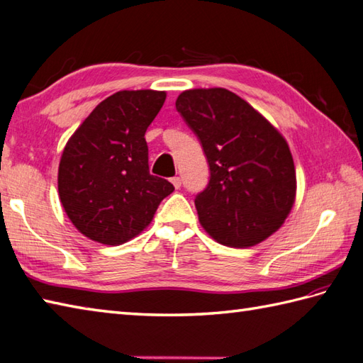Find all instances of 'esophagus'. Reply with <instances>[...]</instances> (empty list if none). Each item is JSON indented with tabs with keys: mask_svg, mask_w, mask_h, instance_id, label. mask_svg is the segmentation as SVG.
Wrapping results in <instances>:
<instances>
[{
	"mask_svg": "<svg viewBox=\"0 0 363 363\" xmlns=\"http://www.w3.org/2000/svg\"><path fill=\"white\" fill-rule=\"evenodd\" d=\"M172 184L174 186V189H181V184H182L181 177H179V176H174V177H172Z\"/></svg>",
	"mask_w": 363,
	"mask_h": 363,
	"instance_id": "34e87169",
	"label": "esophagus"
}]
</instances>
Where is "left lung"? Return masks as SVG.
<instances>
[{"label":"left lung","instance_id":"1","mask_svg":"<svg viewBox=\"0 0 363 363\" xmlns=\"http://www.w3.org/2000/svg\"><path fill=\"white\" fill-rule=\"evenodd\" d=\"M176 111L209 164V182L195 198L203 228L234 248H248L276 233L296 194L295 165L284 137L226 89L182 91Z\"/></svg>","mask_w":363,"mask_h":363}]
</instances>
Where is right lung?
<instances>
[{
  "label": "right lung",
  "instance_id": "right-lung-1",
  "mask_svg": "<svg viewBox=\"0 0 363 363\" xmlns=\"http://www.w3.org/2000/svg\"><path fill=\"white\" fill-rule=\"evenodd\" d=\"M165 91L123 90L106 98L67 142L59 164L60 203L79 233L121 245L150 225L174 190L152 176L145 133Z\"/></svg>",
  "mask_w": 363,
  "mask_h": 363
}]
</instances>
